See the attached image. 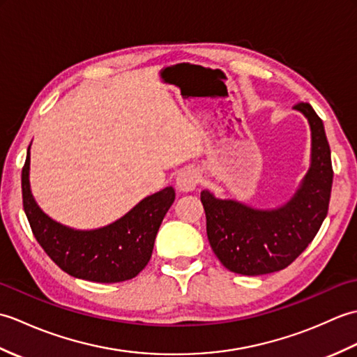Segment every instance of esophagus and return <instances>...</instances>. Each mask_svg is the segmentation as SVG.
Here are the masks:
<instances>
[{"mask_svg":"<svg viewBox=\"0 0 357 357\" xmlns=\"http://www.w3.org/2000/svg\"><path fill=\"white\" fill-rule=\"evenodd\" d=\"M199 184V173L195 169H185L178 174L176 185L181 192H192Z\"/></svg>","mask_w":357,"mask_h":357,"instance_id":"obj_1","label":"esophagus"}]
</instances>
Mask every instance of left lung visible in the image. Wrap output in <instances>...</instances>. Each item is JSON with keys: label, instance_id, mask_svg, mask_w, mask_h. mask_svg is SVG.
Returning a JSON list of instances; mask_svg holds the SVG:
<instances>
[{"label": "left lung", "instance_id": "1", "mask_svg": "<svg viewBox=\"0 0 357 357\" xmlns=\"http://www.w3.org/2000/svg\"><path fill=\"white\" fill-rule=\"evenodd\" d=\"M312 127V167L294 198L276 210H255L201 192L210 247L225 268L245 276L288 267L319 231L333 185L331 151L322 119L308 102L294 104Z\"/></svg>", "mask_w": 357, "mask_h": 357}]
</instances>
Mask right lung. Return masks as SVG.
Segmentation results:
<instances>
[{
    "instance_id": "1",
    "label": "right lung",
    "mask_w": 357,
    "mask_h": 357,
    "mask_svg": "<svg viewBox=\"0 0 357 357\" xmlns=\"http://www.w3.org/2000/svg\"><path fill=\"white\" fill-rule=\"evenodd\" d=\"M27 158L21 173L22 207L38 244L67 275L101 284L133 279L149 264L156 233L174 201L165 187L142 199L113 224L98 230H73L53 221L36 206L29 184Z\"/></svg>"
}]
</instances>
